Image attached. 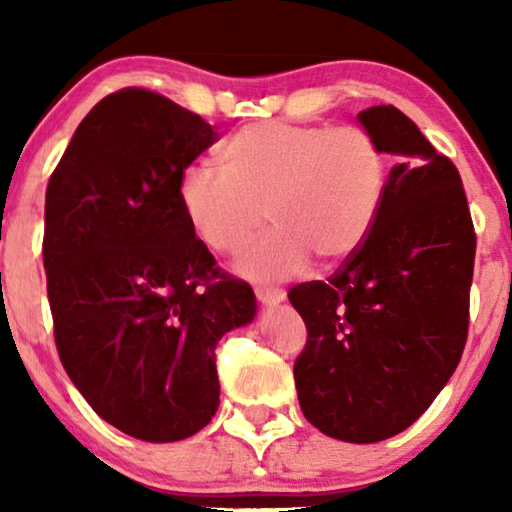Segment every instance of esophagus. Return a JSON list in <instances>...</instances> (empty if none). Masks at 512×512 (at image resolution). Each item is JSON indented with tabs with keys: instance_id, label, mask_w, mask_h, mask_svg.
<instances>
[{
	"instance_id": "1",
	"label": "esophagus",
	"mask_w": 512,
	"mask_h": 512,
	"mask_svg": "<svg viewBox=\"0 0 512 512\" xmlns=\"http://www.w3.org/2000/svg\"><path fill=\"white\" fill-rule=\"evenodd\" d=\"M254 293L263 305H277V303H282V300H284V291L282 289H270V286H256Z\"/></svg>"
}]
</instances>
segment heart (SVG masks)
<instances>
[{
    "label": "heart",
    "mask_w": 512,
    "mask_h": 512,
    "mask_svg": "<svg viewBox=\"0 0 512 512\" xmlns=\"http://www.w3.org/2000/svg\"><path fill=\"white\" fill-rule=\"evenodd\" d=\"M219 172L188 167L181 207L207 249L235 254L268 219L270 233L242 251L237 268L258 282L303 272L312 256L335 263L366 240L387 193V153L359 125L258 121L216 151Z\"/></svg>",
    "instance_id": "1"
}]
</instances>
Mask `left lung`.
<instances>
[{
  "mask_svg": "<svg viewBox=\"0 0 512 512\" xmlns=\"http://www.w3.org/2000/svg\"><path fill=\"white\" fill-rule=\"evenodd\" d=\"M398 156L370 233L328 277L289 291L307 326L293 363L307 422L377 443L417 422L468 338L475 228L459 170L391 104L359 114Z\"/></svg>",
  "mask_w": 512,
  "mask_h": 512,
  "instance_id": "left-lung-1",
  "label": "left lung"
}]
</instances>
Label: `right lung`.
<instances>
[{"mask_svg": "<svg viewBox=\"0 0 512 512\" xmlns=\"http://www.w3.org/2000/svg\"><path fill=\"white\" fill-rule=\"evenodd\" d=\"M219 132L165 95L123 88L76 128L46 188L53 335L104 422L146 443L198 433L219 408L216 342L254 291L216 265L181 207V177Z\"/></svg>", "mask_w": 512, "mask_h": 512, "instance_id": "obj_1", "label": "right lung"}]
</instances>
